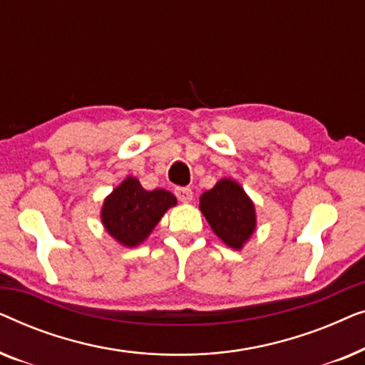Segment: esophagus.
Segmentation results:
<instances>
[{
  "mask_svg": "<svg viewBox=\"0 0 365 365\" xmlns=\"http://www.w3.org/2000/svg\"><path fill=\"white\" fill-rule=\"evenodd\" d=\"M178 199L181 202H191L192 201V191L189 187H176L174 189Z\"/></svg>",
  "mask_w": 365,
  "mask_h": 365,
  "instance_id": "obj_1",
  "label": "esophagus"
}]
</instances>
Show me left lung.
I'll list each match as a JSON object with an SVG mask.
<instances>
[{
    "mask_svg": "<svg viewBox=\"0 0 365 365\" xmlns=\"http://www.w3.org/2000/svg\"><path fill=\"white\" fill-rule=\"evenodd\" d=\"M199 209L214 234L237 251L256 231L254 202L232 179H221L212 189L202 192Z\"/></svg>",
    "mask_w": 365,
    "mask_h": 365,
    "instance_id": "obj_1",
    "label": "left lung"
}]
</instances>
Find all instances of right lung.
<instances>
[{
    "label": "right lung",
    "instance_id": "right-lung-1",
    "mask_svg": "<svg viewBox=\"0 0 365 365\" xmlns=\"http://www.w3.org/2000/svg\"><path fill=\"white\" fill-rule=\"evenodd\" d=\"M176 204L178 199L169 191H146L136 178L128 176L104 199L101 221L119 244L136 247L146 241L164 212Z\"/></svg>",
    "mask_w": 365,
    "mask_h": 365
}]
</instances>
